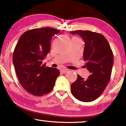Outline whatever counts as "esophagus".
Instances as JSON below:
<instances>
[{"label":"esophagus","mask_w":126,"mask_h":126,"mask_svg":"<svg viewBox=\"0 0 126 126\" xmlns=\"http://www.w3.org/2000/svg\"><path fill=\"white\" fill-rule=\"evenodd\" d=\"M69 70H67V69H63V70H61L62 73H63V74L67 73V72H69Z\"/></svg>","instance_id":"esophagus-1"}]
</instances>
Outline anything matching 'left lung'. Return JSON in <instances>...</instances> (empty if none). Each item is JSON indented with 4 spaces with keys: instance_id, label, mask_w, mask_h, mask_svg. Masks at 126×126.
Instances as JSON below:
<instances>
[{
    "instance_id": "1",
    "label": "left lung",
    "mask_w": 126,
    "mask_h": 126,
    "mask_svg": "<svg viewBox=\"0 0 126 126\" xmlns=\"http://www.w3.org/2000/svg\"><path fill=\"white\" fill-rule=\"evenodd\" d=\"M71 34H78L84 41L83 60L85 67L91 75L85 79L78 75L72 83L71 91L76 99L82 102H91L103 93L111 78L113 65V54L105 37L91 31L76 30Z\"/></svg>"
}]
</instances>
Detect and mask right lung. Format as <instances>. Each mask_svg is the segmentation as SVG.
<instances>
[{"instance_id":"add662e5","label":"right lung","mask_w":126,"mask_h":126,"mask_svg":"<svg viewBox=\"0 0 126 126\" xmlns=\"http://www.w3.org/2000/svg\"><path fill=\"white\" fill-rule=\"evenodd\" d=\"M60 31L49 27L34 29L20 37L13 62L20 83L26 91L43 96L54 88L60 75L56 68L46 67L43 60L50 51V41Z\"/></svg>"}]
</instances>
